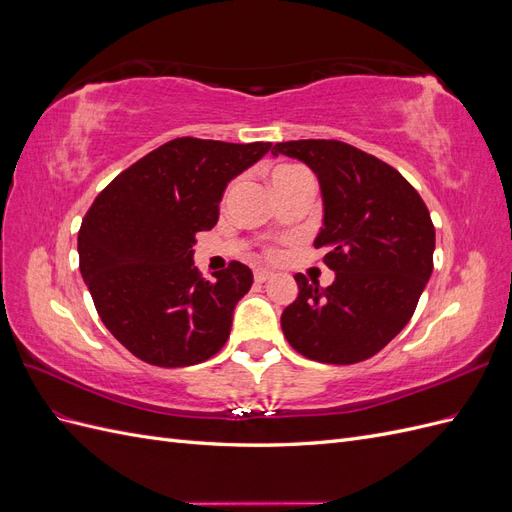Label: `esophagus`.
<instances>
[{"label": "esophagus", "mask_w": 512, "mask_h": 512, "mask_svg": "<svg viewBox=\"0 0 512 512\" xmlns=\"http://www.w3.org/2000/svg\"><path fill=\"white\" fill-rule=\"evenodd\" d=\"M271 277H273V273H271V271H267V269H256V271H254V280H256L258 284L271 280Z\"/></svg>", "instance_id": "esophagus-1"}]
</instances>
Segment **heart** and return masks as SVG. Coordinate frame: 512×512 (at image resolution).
<instances>
[{"label":"heart","instance_id":"b5f03b06","mask_svg":"<svg viewBox=\"0 0 512 512\" xmlns=\"http://www.w3.org/2000/svg\"><path fill=\"white\" fill-rule=\"evenodd\" d=\"M299 173H305V170H303V168H299V166L282 164V166H275V168H273L271 181H275V179H282V177H290V175H299Z\"/></svg>","mask_w":512,"mask_h":512}]
</instances>
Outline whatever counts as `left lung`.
Returning a JSON list of instances; mask_svg holds the SVG:
<instances>
[{"mask_svg": "<svg viewBox=\"0 0 512 512\" xmlns=\"http://www.w3.org/2000/svg\"><path fill=\"white\" fill-rule=\"evenodd\" d=\"M271 153L301 160L318 177L324 215L314 247L335 271L327 288L294 275L299 297L284 309L282 331L312 361H365L406 327L429 282V209L393 166L348 143L288 141Z\"/></svg>", "mask_w": 512, "mask_h": 512, "instance_id": "left-lung-1", "label": "left lung"}]
</instances>
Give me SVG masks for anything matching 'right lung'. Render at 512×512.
I'll list each match as a JSON object with an SVG mask.
<instances>
[{
  "mask_svg": "<svg viewBox=\"0 0 512 512\" xmlns=\"http://www.w3.org/2000/svg\"><path fill=\"white\" fill-rule=\"evenodd\" d=\"M271 143L175 138L117 175L79 230V269L104 327L158 367L203 363L226 344L254 275L232 260L209 282L194 267L196 232L218 224L226 185Z\"/></svg>",
  "mask_w": 512,
  "mask_h": 512,
  "instance_id": "1",
  "label": "right lung"
}]
</instances>
